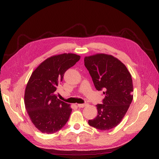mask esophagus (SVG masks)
Here are the masks:
<instances>
[{"mask_svg": "<svg viewBox=\"0 0 159 159\" xmlns=\"http://www.w3.org/2000/svg\"><path fill=\"white\" fill-rule=\"evenodd\" d=\"M77 105L79 108H83V107L87 106V104H78Z\"/></svg>", "mask_w": 159, "mask_h": 159, "instance_id": "esophagus-1", "label": "esophagus"}]
</instances>
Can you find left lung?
I'll use <instances>...</instances> for the list:
<instances>
[{"mask_svg": "<svg viewBox=\"0 0 159 159\" xmlns=\"http://www.w3.org/2000/svg\"><path fill=\"white\" fill-rule=\"evenodd\" d=\"M88 70L96 89H103V104H98V116L89 120L91 126L108 130L119 124L133 98L132 76L127 67L116 57L100 53L85 57Z\"/></svg>", "mask_w": 159, "mask_h": 159, "instance_id": "1", "label": "left lung"}]
</instances>
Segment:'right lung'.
Here are the masks:
<instances>
[{"label":"right lung","instance_id":"obj_1","mask_svg":"<svg viewBox=\"0 0 159 159\" xmlns=\"http://www.w3.org/2000/svg\"><path fill=\"white\" fill-rule=\"evenodd\" d=\"M80 57L63 53L46 59L33 71L26 85L25 104L30 120L43 133L59 130L68 121L70 104L57 98L56 91L64 74Z\"/></svg>","mask_w":159,"mask_h":159}]
</instances>
